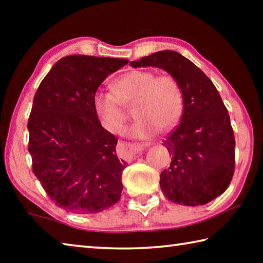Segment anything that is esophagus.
<instances>
[{
  "instance_id": "esophagus-1",
  "label": "esophagus",
  "mask_w": 263,
  "mask_h": 263,
  "mask_svg": "<svg viewBox=\"0 0 263 263\" xmlns=\"http://www.w3.org/2000/svg\"><path fill=\"white\" fill-rule=\"evenodd\" d=\"M146 146H148V144L145 145H140V144H132V142H126V141H119L118 142V149L121 152L125 153L126 155H136L138 153H140L142 149H144Z\"/></svg>"
}]
</instances>
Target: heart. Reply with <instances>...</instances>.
<instances>
[{
  "mask_svg": "<svg viewBox=\"0 0 263 263\" xmlns=\"http://www.w3.org/2000/svg\"><path fill=\"white\" fill-rule=\"evenodd\" d=\"M112 90H97L92 96L97 118L111 133L122 131L127 118L126 106L135 105L138 117L126 131L133 138H147L157 128L167 131L179 123L183 114V91L171 74L133 69L115 80Z\"/></svg>",
  "mask_w": 263,
  "mask_h": 263,
  "instance_id": "heart-1",
  "label": "heart"
}]
</instances>
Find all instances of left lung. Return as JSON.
<instances>
[{
    "mask_svg": "<svg viewBox=\"0 0 263 263\" xmlns=\"http://www.w3.org/2000/svg\"><path fill=\"white\" fill-rule=\"evenodd\" d=\"M130 65L162 68L183 91L181 122L163 140L172 155L171 166L160 174L164 197L188 206L211 202L228 189L235 164L233 128L215 84L175 51L155 52Z\"/></svg>",
    "mask_w": 263,
    "mask_h": 263,
    "instance_id": "obj_1",
    "label": "left lung"
}]
</instances>
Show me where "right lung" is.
<instances>
[{
  "instance_id": "right-lung-1",
  "label": "right lung",
  "mask_w": 263,
  "mask_h": 263,
  "mask_svg": "<svg viewBox=\"0 0 263 263\" xmlns=\"http://www.w3.org/2000/svg\"><path fill=\"white\" fill-rule=\"evenodd\" d=\"M127 59L67 55L57 61L35 91L28 122L32 172L65 210L89 215L121 198L126 162L116 154L117 138L102 127L92 96Z\"/></svg>"
}]
</instances>
